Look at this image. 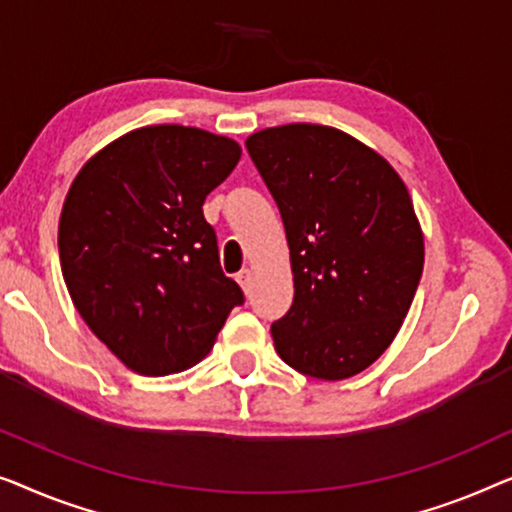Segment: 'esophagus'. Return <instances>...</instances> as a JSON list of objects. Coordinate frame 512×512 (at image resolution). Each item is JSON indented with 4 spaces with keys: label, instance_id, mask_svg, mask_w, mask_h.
<instances>
[{
    "label": "esophagus",
    "instance_id": "1",
    "mask_svg": "<svg viewBox=\"0 0 512 512\" xmlns=\"http://www.w3.org/2000/svg\"><path fill=\"white\" fill-rule=\"evenodd\" d=\"M236 280H239L243 292L250 294V287H253V273H250V269H241L239 273H236Z\"/></svg>",
    "mask_w": 512,
    "mask_h": 512
}]
</instances>
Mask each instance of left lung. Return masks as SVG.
I'll use <instances>...</instances> for the list:
<instances>
[{
	"label": "left lung",
	"instance_id": "obj_1",
	"mask_svg": "<svg viewBox=\"0 0 512 512\" xmlns=\"http://www.w3.org/2000/svg\"><path fill=\"white\" fill-rule=\"evenodd\" d=\"M246 148L292 259V306L271 325L276 352L304 376H355L394 341L422 278V229L406 185L334 127L262 129Z\"/></svg>",
	"mask_w": 512,
	"mask_h": 512
}]
</instances>
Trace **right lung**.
<instances>
[{
  "label": "right lung",
  "instance_id": "1",
  "mask_svg": "<svg viewBox=\"0 0 512 512\" xmlns=\"http://www.w3.org/2000/svg\"><path fill=\"white\" fill-rule=\"evenodd\" d=\"M239 157L225 136L153 125L113 141L71 183L57 232L64 283L85 325L132 371L197 364L246 301L201 211Z\"/></svg>",
  "mask_w": 512,
  "mask_h": 512
}]
</instances>
